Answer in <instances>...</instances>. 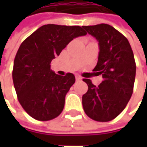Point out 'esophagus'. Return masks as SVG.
<instances>
[{
	"mask_svg": "<svg viewBox=\"0 0 147 147\" xmlns=\"http://www.w3.org/2000/svg\"><path fill=\"white\" fill-rule=\"evenodd\" d=\"M76 81H81L82 80V77L80 76H76Z\"/></svg>",
	"mask_w": 147,
	"mask_h": 147,
	"instance_id": "1",
	"label": "esophagus"
}]
</instances>
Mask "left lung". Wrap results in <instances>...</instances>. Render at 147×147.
I'll return each instance as SVG.
<instances>
[{"label":"left lung","mask_w":147,"mask_h":147,"mask_svg":"<svg viewBox=\"0 0 147 147\" xmlns=\"http://www.w3.org/2000/svg\"><path fill=\"white\" fill-rule=\"evenodd\" d=\"M82 28L99 42L98 62L93 71L103 77L98 87L83 79L88 89L82 95V107L91 119L109 122L124 110L132 96L136 72L132 48L128 39L109 24Z\"/></svg>","instance_id":"obj_1"}]
</instances>
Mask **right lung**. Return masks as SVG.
Masks as SVG:
<instances>
[{"instance_id":"obj_1","label":"right lung","mask_w":147,"mask_h":147,"mask_svg":"<svg viewBox=\"0 0 147 147\" xmlns=\"http://www.w3.org/2000/svg\"><path fill=\"white\" fill-rule=\"evenodd\" d=\"M85 35L80 26L45 24L21 43L15 56L13 81L18 101L31 117L48 121L62 112L76 78L72 73L55 74L50 64L74 38Z\"/></svg>"}]
</instances>
